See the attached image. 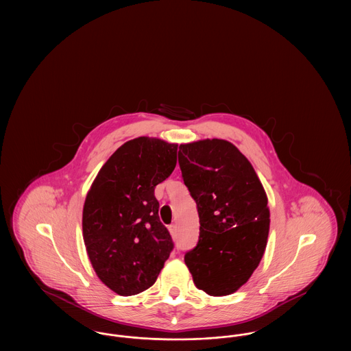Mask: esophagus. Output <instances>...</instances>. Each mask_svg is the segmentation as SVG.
Instances as JSON below:
<instances>
[{
  "mask_svg": "<svg viewBox=\"0 0 351 351\" xmlns=\"http://www.w3.org/2000/svg\"><path fill=\"white\" fill-rule=\"evenodd\" d=\"M168 230H169V233H171L172 237H176V234H178V226H176V223L169 225V226H168Z\"/></svg>",
  "mask_w": 351,
  "mask_h": 351,
  "instance_id": "34e87169",
  "label": "esophagus"
}]
</instances>
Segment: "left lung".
Returning <instances> with one entry per match:
<instances>
[{
	"label": "left lung",
	"instance_id": "1",
	"mask_svg": "<svg viewBox=\"0 0 351 351\" xmlns=\"http://www.w3.org/2000/svg\"><path fill=\"white\" fill-rule=\"evenodd\" d=\"M179 165L200 217L199 243L185 254V265L199 289L232 295L250 279L267 246L266 191L247 158L225 139L180 145Z\"/></svg>",
	"mask_w": 351,
	"mask_h": 351
}]
</instances>
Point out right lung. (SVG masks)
<instances>
[{
  "label": "right lung",
  "instance_id": "obj_1",
  "mask_svg": "<svg viewBox=\"0 0 351 351\" xmlns=\"http://www.w3.org/2000/svg\"><path fill=\"white\" fill-rule=\"evenodd\" d=\"M176 160L178 143L134 138L106 160L86 193V254L101 282L119 296L150 288L173 249L154 191L172 173Z\"/></svg>",
  "mask_w": 351,
  "mask_h": 351
}]
</instances>
